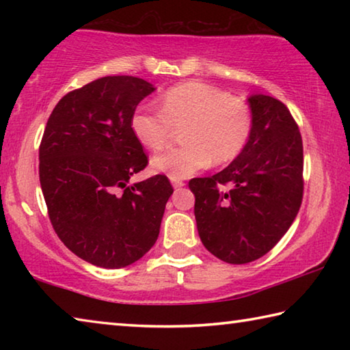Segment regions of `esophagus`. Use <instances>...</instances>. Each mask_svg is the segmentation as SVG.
I'll list each match as a JSON object with an SVG mask.
<instances>
[{
  "instance_id": "esophagus-1",
  "label": "esophagus",
  "mask_w": 350,
  "mask_h": 350,
  "mask_svg": "<svg viewBox=\"0 0 350 350\" xmlns=\"http://www.w3.org/2000/svg\"><path fill=\"white\" fill-rule=\"evenodd\" d=\"M171 183H173L174 188H180V187L185 185V182H183L182 179H171Z\"/></svg>"
}]
</instances>
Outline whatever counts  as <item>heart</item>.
<instances>
[{"label": "heart", "mask_w": 350, "mask_h": 350, "mask_svg": "<svg viewBox=\"0 0 350 350\" xmlns=\"http://www.w3.org/2000/svg\"><path fill=\"white\" fill-rule=\"evenodd\" d=\"M252 126L247 102L202 81L170 88L161 98V111L140 106L131 117L135 139L151 151H162L182 129L185 145L151 162L154 171L171 179H185L210 163L234 161L250 139Z\"/></svg>", "instance_id": "obj_1"}]
</instances>
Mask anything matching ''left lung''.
I'll return each mask as SVG.
<instances>
[{
  "label": "left lung",
  "mask_w": 350,
  "mask_h": 350,
  "mask_svg": "<svg viewBox=\"0 0 350 350\" xmlns=\"http://www.w3.org/2000/svg\"><path fill=\"white\" fill-rule=\"evenodd\" d=\"M252 134L234 161L211 177L188 182L206 250L228 264L269 253L298 215L304 191L303 139L286 105L252 96Z\"/></svg>",
  "instance_id": "8db88e82"
}]
</instances>
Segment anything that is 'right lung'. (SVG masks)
<instances>
[{
    "label": "right lung",
    "instance_id": "1",
    "mask_svg": "<svg viewBox=\"0 0 350 350\" xmlns=\"http://www.w3.org/2000/svg\"><path fill=\"white\" fill-rule=\"evenodd\" d=\"M152 91L139 77H102L68 92L47 118L40 144L47 215L63 244L97 267L144 256L174 191L163 174L128 185L148 165L131 117Z\"/></svg>",
    "mask_w": 350,
    "mask_h": 350
}]
</instances>
